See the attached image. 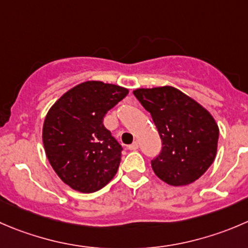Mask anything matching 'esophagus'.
<instances>
[{
  "label": "esophagus",
  "mask_w": 248,
  "mask_h": 248,
  "mask_svg": "<svg viewBox=\"0 0 248 248\" xmlns=\"http://www.w3.org/2000/svg\"><path fill=\"white\" fill-rule=\"evenodd\" d=\"M139 148V143L138 141H133V143L131 144V145L128 146V149L129 150H137V149Z\"/></svg>",
  "instance_id": "obj_1"
}]
</instances>
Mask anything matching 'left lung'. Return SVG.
Instances as JSON below:
<instances>
[{
  "mask_svg": "<svg viewBox=\"0 0 248 248\" xmlns=\"http://www.w3.org/2000/svg\"><path fill=\"white\" fill-rule=\"evenodd\" d=\"M150 112L162 149L151 160L155 174L173 186L195 182L210 168L217 153L219 129L212 115L170 86L133 92Z\"/></svg>",
  "mask_w": 248,
  "mask_h": 248,
  "instance_id": "1",
  "label": "left lung"
}]
</instances>
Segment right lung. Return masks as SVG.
<instances>
[{"label":"right lung","mask_w":248,"mask_h":248,"mask_svg":"<svg viewBox=\"0 0 248 248\" xmlns=\"http://www.w3.org/2000/svg\"><path fill=\"white\" fill-rule=\"evenodd\" d=\"M127 94L120 86L87 81L48 111L42 131L46 155L60 179L75 190L94 193L116 174L122 146L103 120Z\"/></svg>","instance_id":"add662e5"}]
</instances>
